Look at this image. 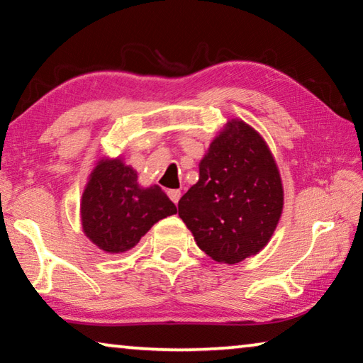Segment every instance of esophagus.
Here are the masks:
<instances>
[{
	"label": "esophagus",
	"instance_id": "34e87169",
	"mask_svg": "<svg viewBox=\"0 0 363 363\" xmlns=\"http://www.w3.org/2000/svg\"><path fill=\"white\" fill-rule=\"evenodd\" d=\"M168 196L171 200H173V203L177 205V201H179V199H181V190H177V189L168 190Z\"/></svg>",
	"mask_w": 363,
	"mask_h": 363
}]
</instances>
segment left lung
Listing matches in <instances>:
<instances>
[{
	"label": "left lung",
	"mask_w": 363,
	"mask_h": 363,
	"mask_svg": "<svg viewBox=\"0 0 363 363\" xmlns=\"http://www.w3.org/2000/svg\"><path fill=\"white\" fill-rule=\"evenodd\" d=\"M179 216L214 261L257 255L284 210V187L267 144L242 120L227 121L200 162L199 182L179 200Z\"/></svg>",
	"instance_id": "left-lung-1"
}]
</instances>
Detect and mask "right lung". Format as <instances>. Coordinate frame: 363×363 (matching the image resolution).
I'll return each mask as SVG.
<instances>
[{
    "mask_svg": "<svg viewBox=\"0 0 363 363\" xmlns=\"http://www.w3.org/2000/svg\"><path fill=\"white\" fill-rule=\"evenodd\" d=\"M176 213L162 189L140 187L136 171L120 158L101 160L82 196L83 232L112 255L136 247L153 224Z\"/></svg>",
    "mask_w": 363,
    "mask_h": 363,
    "instance_id": "obj_1",
    "label": "right lung"
}]
</instances>
